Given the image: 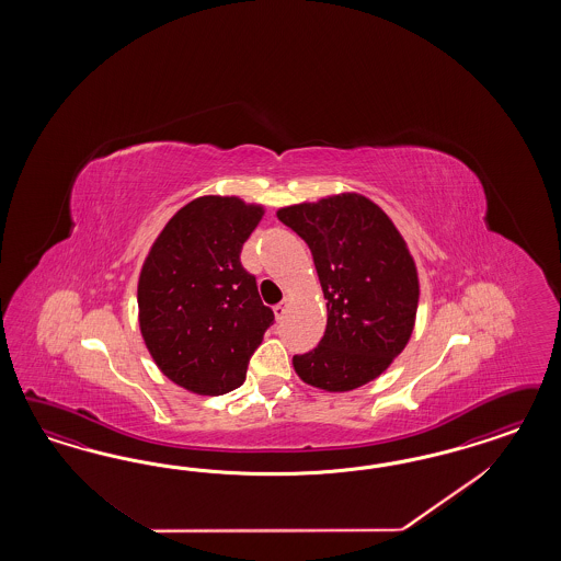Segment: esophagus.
Wrapping results in <instances>:
<instances>
[{"label":"esophagus","instance_id":"obj_1","mask_svg":"<svg viewBox=\"0 0 561 561\" xmlns=\"http://www.w3.org/2000/svg\"><path fill=\"white\" fill-rule=\"evenodd\" d=\"M288 298H284L279 305L273 306V312H275V319H277V321H282V319H284V314H286V310H288Z\"/></svg>","mask_w":561,"mask_h":561}]
</instances>
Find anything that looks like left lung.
Returning <instances> with one entry per match:
<instances>
[{"mask_svg": "<svg viewBox=\"0 0 561 561\" xmlns=\"http://www.w3.org/2000/svg\"><path fill=\"white\" fill-rule=\"evenodd\" d=\"M314 259L327 300L319 345L294 356V370L324 391L357 389L408 345L420 282L408 244L389 216L357 193L277 211Z\"/></svg>", "mask_w": 561, "mask_h": 561, "instance_id": "8db88e82", "label": "left lung"}]
</instances>
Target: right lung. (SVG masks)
Returning <instances> with one entry per match:
<instances>
[{"label":"right lung","instance_id":"1","mask_svg":"<svg viewBox=\"0 0 561 561\" xmlns=\"http://www.w3.org/2000/svg\"><path fill=\"white\" fill-rule=\"evenodd\" d=\"M261 205L207 195L181 207L146 256L139 329L158 368L197 394L238 389L275 317L240 263Z\"/></svg>","mask_w":561,"mask_h":561}]
</instances>
